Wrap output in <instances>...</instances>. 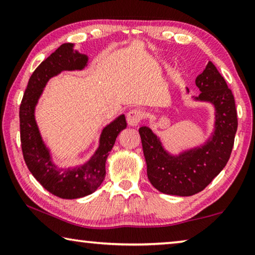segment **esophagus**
<instances>
[{
    "label": "esophagus",
    "instance_id": "obj_1",
    "mask_svg": "<svg viewBox=\"0 0 255 255\" xmlns=\"http://www.w3.org/2000/svg\"><path fill=\"white\" fill-rule=\"evenodd\" d=\"M143 117H144L143 110L132 109V110L129 111L128 115H127L128 125H130V126H137V125L139 124L141 120H143Z\"/></svg>",
    "mask_w": 255,
    "mask_h": 255
}]
</instances>
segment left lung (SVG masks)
Listing matches in <instances>:
<instances>
[{"label":"left lung","mask_w":255,"mask_h":255,"mask_svg":"<svg viewBox=\"0 0 255 255\" xmlns=\"http://www.w3.org/2000/svg\"><path fill=\"white\" fill-rule=\"evenodd\" d=\"M201 93L197 100L209 101L216 108V131L201 148L173 157L163 149L148 127L139 128L147 175L155 188L166 195L192 196L217 176L230 159L237 130V112L232 90L211 62L197 76Z\"/></svg>","instance_id":"8db88e82"}]
</instances>
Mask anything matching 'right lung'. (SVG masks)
<instances>
[{"instance_id":"1","label":"right lung","mask_w":255,"mask_h":255,"mask_svg":"<svg viewBox=\"0 0 255 255\" xmlns=\"http://www.w3.org/2000/svg\"><path fill=\"white\" fill-rule=\"evenodd\" d=\"M86 63L88 57L73 50V44H63L34 70L20 105V140L24 162L38 182L62 199L85 197L100 187L106 176L108 155L119 132L127 127L126 118L122 115L103 129L100 146L83 166L74 170H57L51 163L34 120V107L50 77L62 71L82 70Z\"/></svg>"}]
</instances>
